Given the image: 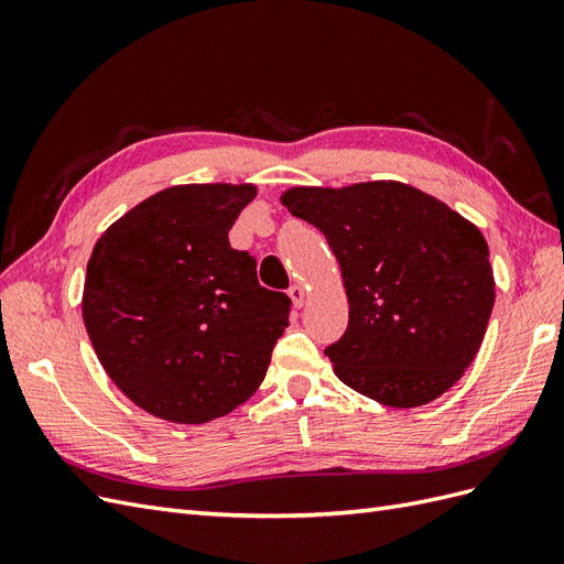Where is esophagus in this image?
<instances>
[{"label":"esophagus","mask_w":564,"mask_h":564,"mask_svg":"<svg viewBox=\"0 0 564 564\" xmlns=\"http://www.w3.org/2000/svg\"><path fill=\"white\" fill-rule=\"evenodd\" d=\"M289 299H292L294 308H301V305H303V299H305L303 286H301V284H292V286H289Z\"/></svg>","instance_id":"obj_1"}]
</instances>
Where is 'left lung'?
<instances>
[{"instance_id":"left-lung-1","label":"left lung","mask_w":564,"mask_h":564,"mask_svg":"<svg viewBox=\"0 0 564 564\" xmlns=\"http://www.w3.org/2000/svg\"><path fill=\"white\" fill-rule=\"evenodd\" d=\"M282 204L336 256L348 329L324 355L334 373L388 406H421L475 360L494 308L482 232L445 202L398 181L292 187Z\"/></svg>"}]
</instances>
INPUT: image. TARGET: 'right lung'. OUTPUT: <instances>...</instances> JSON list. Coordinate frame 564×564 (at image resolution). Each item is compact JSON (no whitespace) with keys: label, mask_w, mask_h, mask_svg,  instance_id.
<instances>
[{"label":"right lung","mask_w":564,"mask_h":564,"mask_svg":"<svg viewBox=\"0 0 564 564\" xmlns=\"http://www.w3.org/2000/svg\"><path fill=\"white\" fill-rule=\"evenodd\" d=\"M249 183L174 185L100 235L82 315L124 395L172 423H207L247 402L289 327L292 299L256 278L228 242Z\"/></svg>","instance_id":"1"}]
</instances>
